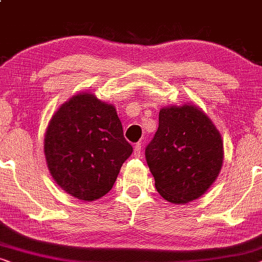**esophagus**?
Instances as JSON below:
<instances>
[{"label":"esophagus","mask_w":262,"mask_h":262,"mask_svg":"<svg viewBox=\"0 0 262 262\" xmlns=\"http://www.w3.org/2000/svg\"><path fill=\"white\" fill-rule=\"evenodd\" d=\"M141 149H142V146H141V143H136V145L134 146V156L136 157V158H140L141 157Z\"/></svg>","instance_id":"esophagus-1"}]
</instances>
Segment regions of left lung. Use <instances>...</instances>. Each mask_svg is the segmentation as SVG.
<instances>
[{"mask_svg":"<svg viewBox=\"0 0 262 262\" xmlns=\"http://www.w3.org/2000/svg\"><path fill=\"white\" fill-rule=\"evenodd\" d=\"M158 192L174 204L201 197L223 163V142L213 123L193 105L159 113V127L145 149Z\"/></svg>","mask_w":262,"mask_h":262,"instance_id":"obj_1","label":"left lung"}]
</instances>
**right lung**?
Wrapping results in <instances>:
<instances>
[{
  "label": "right lung",
  "instance_id": "obj_1",
  "mask_svg": "<svg viewBox=\"0 0 262 262\" xmlns=\"http://www.w3.org/2000/svg\"><path fill=\"white\" fill-rule=\"evenodd\" d=\"M132 152L115 108L91 94L77 95L62 104L45 135L51 174L65 192L80 201L108 193Z\"/></svg>",
  "mask_w": 262,
  "mask_h": 262
}]
</instances>
